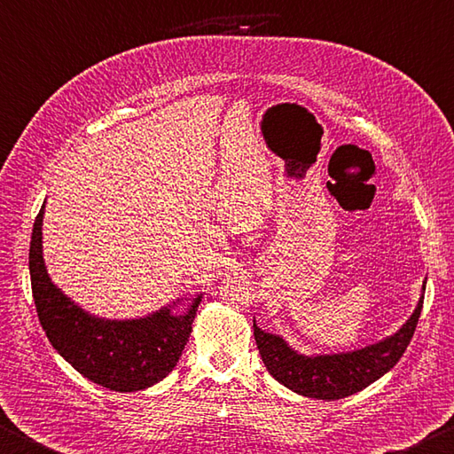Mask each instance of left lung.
Listing matches in <instances>:
<instances>
[{
	"instance_id": "1",
	"label": "left lung",
	"mask_w": 454,
	"mask_h": 454,
	"mask_svg": "<svg viewBox=\"0 0 454 454\" xmlns=\"http://www.w3.org/2000/svg\"><path fill=\"white\" fill-rule=\"evenodd\" d=\"M423 299L425 285L415 313L395 335L348 353L301 355L291 348L283 337L259 329L255 319H253V335H255L261 359L275 380L291 388L293 393L311 396V399L337 401L363 391L399 363L415 335Z\"/></svg>"
}]
</instances>
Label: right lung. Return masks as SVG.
Here are the masks:
<instances>
[{
	"label": "right lung",
	"mask_w": 454,
	"mask_h": 454,
	"mask_svg": "<svg viewBox=\"0 0 454 454\" xmlns=\"http://www.w3.org/2000/svg\"><path fill=\"white\" fill-rule=\"evenodd\" d=\"M39 209L29 245L31 291L39 323L47 339L63 359L91 383L119 393L143 391L163 380L177 364L185 348L201 295L193 299L185 313L163 307L143 319L111 321L83 311L47 275Z\"/></svg>",
	"instance_id": "right-lung-1"
}]
</instances>
